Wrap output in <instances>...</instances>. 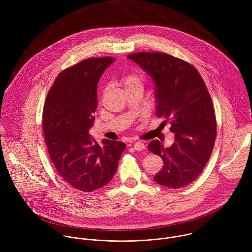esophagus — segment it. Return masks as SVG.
I'll return each instance as SVG.
<instances>
[{
  "mask_svg": "<svg viewBox=\"0 0 252 252\" xmlns=\"http://www.w3.org/2000/svg\"><path fill=\"white\" fill-rule=\"evenodd\" d=\"M134 148L136 150H138V151H143V150H144V148H145V145H144L143 142H137V143L134 144Z\"/></svg>",
  "mask_w": 252,
  "mask_h": 252,
  "instance_id": "1",
  "label": "esophagus"
}]
</instances>
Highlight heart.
I'll return each mask as SVG.
<instances>
[{"mask_svg": "<svg viewBox=\"0 0 252 252\" xmlns=\"http://www.w3.org/2000/svg\"><path fill=\"white\" fill-rule=\"evenodd\" d=\"M122 82H123L125 88L128 86H131V85H135V84H143V77L140 72H130L122 78Z\"/></svg>", "mask_w": 252, "mask_h": 252, "instance_id": "b5f03b06", "label": "heart"}]
</instances>
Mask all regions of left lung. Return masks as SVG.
I'll list each match as a JSON object with an SVG mask.
<instances>
[{
  "label": "left lung",
  "mask_w": 252,
  "mask_h": 252,
  "mask_svg": "<svg viewBox=\"0 0 252 252\" xmlns=\"http://www.w3.org/2000/svg\"><path fill=\"white\" fill-rule=\"evenodd\" d=\"M128 58L155 82L156 114L170 121L175 142L164 148L158 140L147 148L164 162L154 180L179 189L196 180L207 165L216 138V113L209 90L188 62L162 52H137Z\"/></svg>",
  "instance_id": "8db88e82"
}]
</instances>
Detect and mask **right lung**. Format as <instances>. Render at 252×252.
Instances as JSON below:
<instances>
[{
  "mask_svg": "<svg viewBox=\"0 0 252 252\" xmlns=\"http://www.w3.org/2000/svg\"><path fill=\"white\" fill-rule=\"evenodd\" d=\"M113 57L88 58L62 71L52 84L42 111L43 137L50 159L71 187L92 192L113 178L126 144L89 135L95 117L97 85Z\"/></svg>",
  "mask_w": 252,
  "mask_h": 252,
  "instance_id": "add662e5",
  "label": "right lung"
}]
</instances>
